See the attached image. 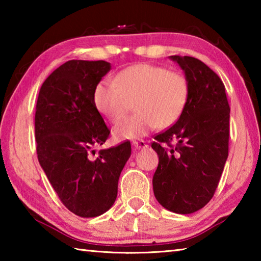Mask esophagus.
<instances>
[{
  "label": "esophagus",
  "mask_w": 261,
  "mask_h": 261,
  "mask_svg": "<svg viewBox=\"0 0 261 261\" xmlns=\"http://www.w3.org/2000/svg\"><path fill=\"white\" fill-rule=\"evenodd\" d=\"M132 146L137 149H141V148H146L147 144H146V141H144V140H136L132 143Z\"/></svg>",
  "instance_id": "34e87169"
}]
</instances>
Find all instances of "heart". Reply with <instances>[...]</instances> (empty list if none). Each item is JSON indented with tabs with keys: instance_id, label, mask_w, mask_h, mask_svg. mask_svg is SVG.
<instances>
[{
	"instance_id": "1",
	"label": "heart",
	"mask_w": 261,
	"mask_h": 261,
	"mask_svg": "<svg viewBox=\"0 0 261 261\" xmlns=\"http://www.w3.org/2000/svg\"><path fill=\"white\" fill-rule=\"evenodd\" d=\"M114 82L101 81L93 94L95 108L109 122H120L132 109L136 114L114 127L117 140L137 139L178 121L188 103L187 77L160 65L138 63L123 69Z\"/></svg>"
}]
</instances>
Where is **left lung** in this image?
<instances>
[{"label":"left lung","instance_id":"obj_1","mask_svg":"<svg viewBox=\"0 0 261 261\" xmlns=\"http://www.w3.org/2000/svg\"><path fill=\"white\" fill-rule=\"evenodd\" d=\"M169 59L184 71L190 92L178 121L154 137L159 165L153 191L166 210L191 214L202 208L218 188L228 158L230 108L222 81L204 62L191 56Z\"/></svg>","mask_w":261,"mask_h":261}]
</instances>
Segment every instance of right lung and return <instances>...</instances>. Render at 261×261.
I'll return each instance as SVG.
<instances>
[{
	"mask_svg": "<svg viewBox=\"0 0 261 261\" xmlns=\"http://www.w3.org/2000/svg\"><path fill=\"white\" fill-rule=\"evenodd\" d=\"M112 69L106 61L71 60L43 82L35 109L38 160L67 208L82 218L107 212L131 155L130 141L100 149L110 134L95 108L94 90Z\"/></svg>",
	"mask_w": 261,
	"mask_h": 261,
	"instance_id": "right-lung-1",
	"label": "right lung"
}]
</instances>
